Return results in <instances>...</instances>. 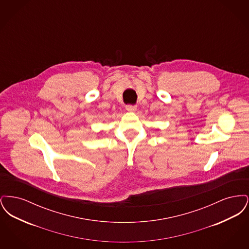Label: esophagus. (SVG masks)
Masks as SVG:
<instances>
[{
    "instance_id": "obj_1",
    "label": "esophagus",
    "mask_w": 249,
    "mask_h": 249,
    "mask_svg": "<svg viewBox=\"0 0 249 249\" xmlns=\"http://www.w3.org/2000/svg\"><path fill=\"white\" fill-rule=\"evenodd\" d=\"M136 108H137L136 106H132V105H127V106H126V109H127L128 111H130V112H134V111L136 110Z\"/></svg>"
}]
</instances>
